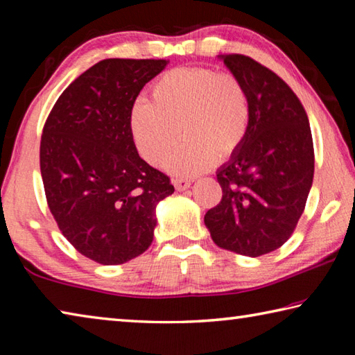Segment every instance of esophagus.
Wrapping results in <instances>:
<instances>
[{
    "mask_svg": "<svg viewBox=\"0 0 355 355\" xmlns=\"http://www.w3.org/2000/svg\"><path fill=\"white\" fill-rule=\"evenodd\" d=\"M173 186H175L177 191H184L191 186V180H188V178H175V180H173Z\"/></svg>",
    "mask_w": 355,
    "mask_h": 355,
    "instance_id": "esophagus-1",
    "label": "esophagus"
}]
</instances>
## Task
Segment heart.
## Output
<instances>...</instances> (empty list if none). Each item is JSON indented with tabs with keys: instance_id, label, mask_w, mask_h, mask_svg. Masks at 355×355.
Masks as SVG:
<instances>
[{
	"instance_id": "b5f03b06",
	"label": "heart",
	"mask_w": 355,
	"mask_h": 355,
	"mask_svg": "<svg viewBox=\"0 0 355 355\" xmlns=\"http://www.w3.org/2000/svg\"><path fill=\"white\" fill-rule=\"evenodd\" d=\"M249 123L250 100L241 78L208 67L166 71L152 86L150 101H137L130 114L135 146L152 166H163L183 135L167 163L178 177H194L214 161L233 158Z\"/></svg>"
}]
</instances>
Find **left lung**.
Segmentation results:
<instances>
[{
	"label": "left lung",
	"instance_id": "1",
	"mask_svg": "<svg viewBox=\"0 0 355 355\" xmlns=\"http://www.w3.org/2000/svg\"><path fill=\"white\" fill-rule=\"evenodd\" d=\"M222 59L248 87L250 123L243 147L216 173L222 199L203 220L219 248L260 257L284 245L304 213L313 139L302 103L277 73L236 53Z\"/></svg>",
	"mask_w": 355,
	"mask_h": 355
}]
</instances>
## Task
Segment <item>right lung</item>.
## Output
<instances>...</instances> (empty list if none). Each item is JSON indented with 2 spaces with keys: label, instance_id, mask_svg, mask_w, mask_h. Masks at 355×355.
Listing matches in <instances>:
<instances>
[{
  "label": "right lung",
  "instance_id": "obj_1",
  "mask_svg": "<svg viewBox=\"0 0 355 355\" xmlns=\"http://www.w3.org/2000/svg\"><path fill=\"white\" fill-rule=\"evenodd\" d=\"M166 59H103L59 95L40 139V173L59 230L81 255L122 264L153 241L171 178L137 153L130 114Z\"/></svg>",
  "mask_w": 355,
  "mask_h": 355
}]
</instances>
